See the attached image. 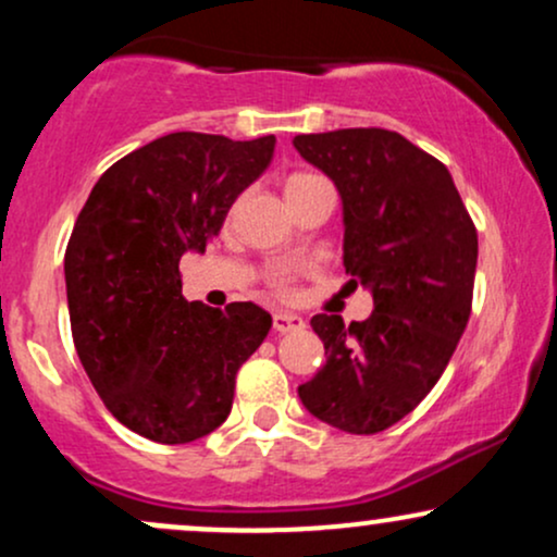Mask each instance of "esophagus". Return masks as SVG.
<instances>
[{
    "label": "esophagus",
    "mask_w": 557,
    "mask_h": 557,
    "mask_svg": "<svg viewBox=\"0 0 557 557\" xmlns=\"http://www.w3.org/2000/svg\"><path fill=\"white\" fill-rule=\"evenodd\" d=\"M306 322L296 314H283V311H277V314L272 317V330L280 332V335H285V332H293V330H304Z\"/></svg>",
    "instance_id": "obj_1"
}]
</instances>
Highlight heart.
Segmentation results:
<instances>
[{"instance_id": "1", "label": "heart", "mask_w": 557, "mask_h": 557, "mask_svg": "<svg viewBox=\"0 0 557 557\" xmlns=\"http://www.w3.org/2000/svg\"><path fill=\"white\" fill-rule=\"evenodd\" d=\"M306 181H311V175H293L290 181L285 183V190H287V188H296V185L306 183ZM274 290H277L280 296H290V293H293V287H290V277H287V274H283V277L274 280Z\"/></svg>"}]
</instances>
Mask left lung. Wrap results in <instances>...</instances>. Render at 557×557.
I'll return each instance as SVG.
<instances>
[{
  "label": "left lung",
  "mask_w": 557,
  "mask_h": 557,
  "mask_svg": "<svg viewBox=\"0 0 557 557\" xmlns=\"http://www.w3.org/2000/svg\"><path fill=\"white\" fill-rule=\"evenodd\" d=\"M293 146L343 198V264L374 311L317 314L324 367L298 398L324 424L376 434L443 376L471 314L476 227L443 162L385 127L296 136Z\"/></svg>",
  "instance_id": "left-lung-1"
}]
</instances>
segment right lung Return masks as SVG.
Segmentation results:
<instances>
[{"label": "right lung", "instance_id": "obj_1", "mask_svg": "<svg viewBox=\"0 0 557 557\" xmlns=\"http://www.w3.org/2000/svg\"><path fill=\"white\" fill-rule=\"evenodd\" d=\"M274 136L170 133L94 185L65 251L73 343L88 380L127 430L194 443L233 408L235 374L272 317L251 300H185L181 257L203 251L243 190L270 168Z\"/></svg>", "mask_w": 557, "mask_h": 557}]
</instances>
